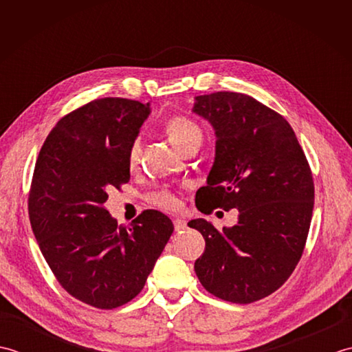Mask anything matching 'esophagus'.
Segmentation results:
<instances>
[{"mask_svg": "<svg viewBox=\"0 0 352 352\" xmlns=\"http://www.w3.org/2000/svg\"><path fill=\"white\" fill-rule=\"evenodd\" d=\"M174 228H175V231H183L188 228V222L182 218H177V219H174Z\"/></svg>", "mask_w": 352, "mask_h": 352, "instance_id": "esophagus-1", "label": "esophagus"}]
</instances>
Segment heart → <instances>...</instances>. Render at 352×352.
<instances>
[{
  "label": "heart",
  "mask_w": 352,
  "mask_h": 352,
  "mask_svg": "<svg viewBox=\"0 0 352 352\" xmlns=\"http://www.w3.org/2000/svg\"><path fill=\"white\" fill-rule=\"evenodd\" d=\"M164 133H166L170 144L177 149H180L182 153L192 144H195V142L203 140V131H201L198 124L186 116L170 118L169 121L164 124ZM139 151V140H134L129 149V164L131 168L138 163ZM148 199L151 204L162 208H168V210L178 206V201L174 197V193L169 192L168 189H159L151 192L148 195Z\"/></svg>",
  "instance_id": "obj_1"
}]
</instances>
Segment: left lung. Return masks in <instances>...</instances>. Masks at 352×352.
I'll return each instance as SVG.
<instances>
[{
  "label": "left lung",
  "instance_id": "left-lung-1",
  "mask_svg": "<svg viewBox=\"0 0 352 352\" xmlns=\"http://www.w3.org/2000/svg\"><path fill=\"white\" fill-rule=\"evenodd\" d=\"M192 110L216 134L197 207L206 214L239 210L236 226L222 231L206 219L188 223L206 241L197 276L223 301H258L286 283L302 256L315 203L309 162L286 119L250 95H199Z\"/></svg>",
  "mask_w": 352,
  "mask_h": 352
}]
</instances>
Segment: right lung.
I'll return each instance as SVG.
<instances>
[{"instance_id":"obj_1","label":"right lung","mask_w":352,"mask_h":352,"mask_svg":"<svg viewBox=\"0 0 352 352\" xmlns=\"http://www.w3.org/2000/svg\"><path fill=\"white\" fill-rule=\"evenodd\" d=\"M149 104L101 98L63 116L37 155L28 214L39 248L69 295L96 309H116L144 289L174 231L157 210L118 226L104 207L129 183V149Z\"/></svg>"}]
</instances>
